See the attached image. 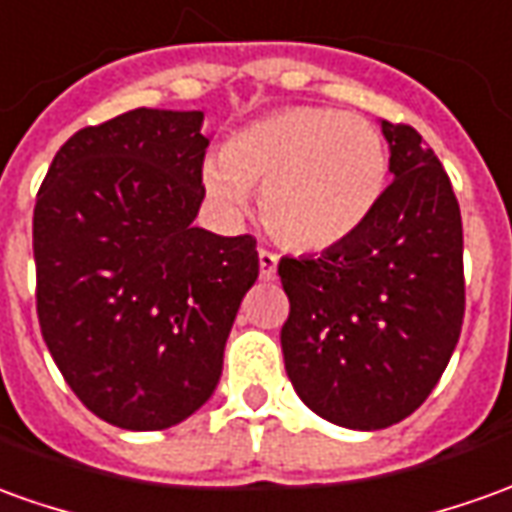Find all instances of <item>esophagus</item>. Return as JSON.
Wrapping results in <instances>:
<instances>
[{"mask_svg": "<svg viewBox=\"0 0 512 512\" xmlns=\"http://www.w3.org/2000/svg\"><path fill=\"white\" fill-rule=\"evenodd\" d=\"M257 260H260V277H263V280H274V277H277V255L268 252V249H260V252H257Z\"/></svg>", "mask_w": 512, "mask_h": 512, "instance_id": "34e87169", "label": "esophagus"}]
</instances>
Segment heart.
<instances>
[{
    "label": "heart",
    "mask_w": 512,
    "mask_h": 512,
    "mask_svg": "<svg viewBox=\"0 0 512 512\" xmlns=\"http://www.w3.org/2000/svg\"><path fill=\"white\" fill-rule=\"evenodd\" d=\"M207 196L241 219L260 192L268 235L291 252H330L366 227L388 185V146L360 116L282 107L249 121L202 166Z\"/></svg>",
    "instance_id": "heart-1"
}]
</instances>
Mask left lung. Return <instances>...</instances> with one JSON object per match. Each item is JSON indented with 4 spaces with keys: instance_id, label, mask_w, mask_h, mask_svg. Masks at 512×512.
Returning a JSON list of instances; mask_svg holds the SVG:
<instances>
[{
    "instance_id": "8db88e82",
    "label": "left lung",
    "mask_w": 512,
    "mask_h": 512,
    "mask_svg": "<svg viewBox=\"0 0 512 512\" xmlns=\"http://www.w3.org/2000/svg\"><path fill=\"white\" fill-rule=\"evenodd\" d=\"M380 124L393 182L377 213L349 244L277 266L285 371L313 413L349 430H385L424 405L466 313L452 182L413 127Z\"/></svg>"
}]
</instances>
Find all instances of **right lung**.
Returning a JSON list of instances; mask_svg holds the SVG:
<instances>
[{
    "label": "right lung",
    "instance_id": "obj_1",
    "mask_svg": "<svg viewBox=\"0 0 512 512\" xmlns=\"http://www.w3.org/2000/svg\"><path fill=\"white\" fill-rule=\"evenodd\" d=\"M202 124L199 110L138 107L85 127L35 199L41 335L82 405L121 430H166L213 396L260 271L252 235L194 227Z\"/></svg>",
    "mask_w": 512,
    "mask_h": 512
}]
</instances>
